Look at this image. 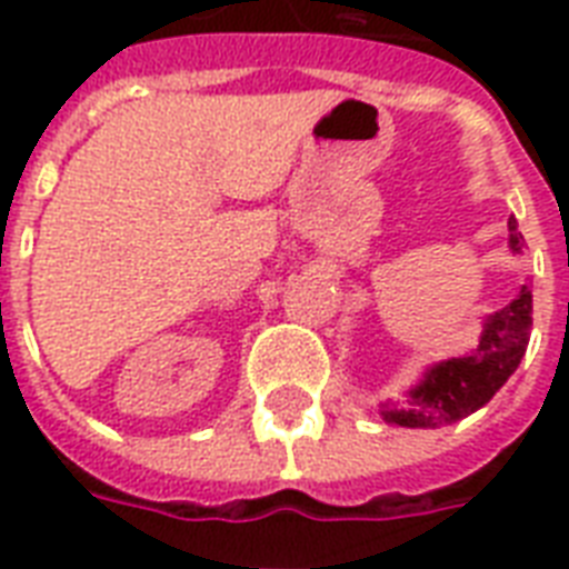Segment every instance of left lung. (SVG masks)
<instances>
[{"instance_id": "8db88e82", "label": "left lung", "mask_w": 569, "mask_h": 569, "mask_svg": "<svg viewBox=\"0 0 569 569\" xmlns=\"http://www.w3.org/2000/svg\"><path fill=\"white\" fill-rule=\"evenodd\" d=\"M508 250L522 257L526 239L517 230V218H508ZM531 330V283L520 286V292L502 310L490 312L478 346L467 355L437 360L425 366L413 387L396 405H383V422L401 428H440L467 419L490 401L505 387L520 366L529 348Z\"/></svg>"}]
</instances>
